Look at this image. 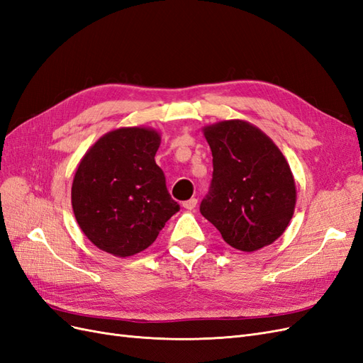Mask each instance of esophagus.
<instances>
[{"instance_id": "esophagus-1", "label": "esophagus", "mask_w": 363, "mask_h": 363, "mask_svg": "<svg viewBox=\"0 0 363 363\" xmlns=\"http://www.w3.org/2000/svg\"><path fill=\"white\" fill-rule=\"evenodd\" d=\"M195 206H196V199H191V200L183 203V207L186 208V211H194Z\"/></svg>"}]
</instances>
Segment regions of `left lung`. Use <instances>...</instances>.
Returning a JSON list of instances; mask_svg holds the SVG:
<instances>
[{
	"label": "left lung",
	"mask_w": 363,
	"mask_h": 363,
	"mask_svg": "<svg viewBox=\"0 0 363 363\" xmlns=\"http://www.w3.org/2000/svg\"><path fill=\"white\" fill-rule=\"evenodd\" d=\"M213 156L212 183L200 212L228 245L251 252L279 239L294 215L289 163L260 128L242 119L203 128Z\"/></svg>",
	"instance_id": "8db88e82"
}]
</instances>
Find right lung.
<instances>
[{"instance_id": "right-lung-1", "label": "right lung", "mask_w": 363, "mask_h": 363, "mask_svg": "<svg viewBox=\"0 0 363 363\" xmlns=\"http://www.w3.org/2000/svg\"><path fill=\"white\" fill-rule=\"evenodd\" d=\"M160 135L147 127L108 131L75 171L71 203L86 238L116 257L148 248L180 211L155 160Z\"/></svg>"}]
</instances>
